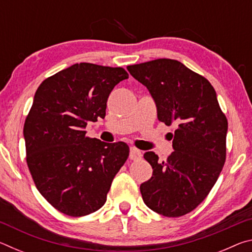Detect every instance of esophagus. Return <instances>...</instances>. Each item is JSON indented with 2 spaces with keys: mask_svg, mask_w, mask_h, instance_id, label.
<instances>
[{
  "mask_svg": "<svg viewBox=\"0 0 252 252\" xmlns=\"http://www.w3.org/2000/svg\"><path fill=\"white\" fill-rule=\"evenodd\" d=\"M130 159L133 160V161H138V160H141L142 159V153L138 149H134L132 148L130 150Z\"/></svg>",
  "mask_w": 252,
  "mask_h": 252,
  "instance_id": "1",
  "label": "esophagus"
}]
</instances>
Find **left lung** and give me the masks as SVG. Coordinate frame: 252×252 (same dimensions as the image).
<instances>
[{"label": "left lung", "mask_w": 252, "mask_h": 252, "mask_svg": "<svg viewBox=\"0 0 252 252\" xmlns=\"http://www.w3.org/2000/svg\"><path fill=\"white\" fill-rule=\"evenodd\" d=\"M126 69L151 93L159 121L177 126L170 133L174 151L167 161H159L152 151L144 153L153 173L140 186L142 199L159 215L185 216L218 180L227 153L228 120L211 83L177 60L158 59Z\"/></svg>", "instance_id": "8db88e82"}]
</instances>
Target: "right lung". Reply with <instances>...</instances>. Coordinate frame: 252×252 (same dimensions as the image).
Here are the masks:
<instances>
[{
  "mask_svg": "<svg viewBox=\"0 0 252 252\" xmlns=\"http://www.w3.org/2000/svg\"><path fill=\"white\" fill-rule=\"evenodd\" d=\"M127 78L123 67L76 63L35 92L23 129L27 163L39 192L66 216L99 210L129 157L126 143L102 142L84 130L104 119L109 94Z\"/></svg>",
  "mask_w": 252,
  "mask_h": 252,
  "instance_id": "add662e5",
  "label": "right lung"
}]
</instances>
